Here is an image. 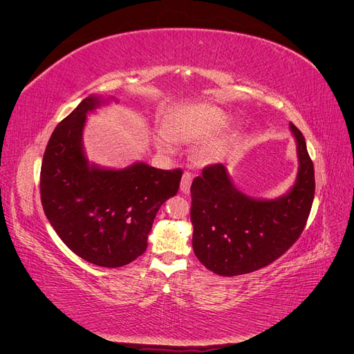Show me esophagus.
Listing matches in <instances>:
<instances>
[{"label":"esophagus","mask_w":354,"mask_h":354,"mask_svg":"<svg viewBox=\"0 0 354 354\" xmlns=\"http://www.w3.org/2000/svg\"><path fill=\"white\" fill-rule=\"evenodd\" d=\"M190 185H192V174L185 173L183 177H181V181H180V192H181V194H189Z\"/></svg>","instance_id":"34e87169"}]
</instances>
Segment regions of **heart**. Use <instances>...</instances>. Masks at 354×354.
<instances>
[{"label": "heart", "mask_w": 354, "mask_h": 354, "mask_svg": "<svg viewBox=\"0 0 354 354\" xmlns=\"http://www.w3.org/2000/svg\"><path fill=\"white\" fill-rule=\"evenodd\" d=\"M229 122L230 115L216 104H186L173 109L165 116L164 133L167 138L176 143L190 145L202 142L194 151V159L198 164H208L217 156L223 143L221 137L212 136L226 128ZM167 138L156 140V146L164 152L169 151ZM203 140L206 142H203Z\"/></svg>", "instance_id": "obj_1"}]
</instances>
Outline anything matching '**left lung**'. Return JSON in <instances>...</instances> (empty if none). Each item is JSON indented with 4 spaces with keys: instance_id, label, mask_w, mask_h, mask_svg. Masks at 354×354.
<instances>
[{
    "instance_id": "8db88e82",
    "label": "left lung",
    "mask_w": 354,
    "mask_h": 354,
    "mask_svg": "<svg viewBox=\"0 0 354 354\" xmlns=\"http://www.w3.org/2000/svg\"><path fill=\"white\" fill-rule=\"evenodd\" d=\"M289 130L297 143L298 173L285 195L248 196L223 164L203 168L192 183V245L208 270L221 276L255 272L279 259L301 234L315 198V168L301 131L294 124Z\"/></svg>"
}]
</instances>
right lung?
<instances>
[{
	"mask_svg": "<svg viewBox=\"0 0 354 354\" xmlns=\"http://www.w3.org/2000/svg\"><path fill=\"white\" fill-rule=\"evenodd\" d=\"M112 100L91 94L59 122L42 158L39 187L46 216L68 248L115 269L146 251L156 212L177 194L183 173L145 162L125 168L90 162L82 143L87 115Z\"/></svg>",
	"mask_w": 354,
	"mask_h": 354,
	"instance_id": "right-lung-1",
	"label": "right lung"
}]
</instances>
